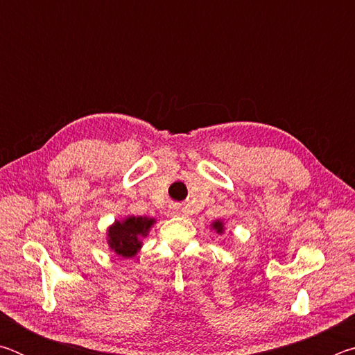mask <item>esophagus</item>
I'll list each match as a JSON object with an SVG mask.
<instances>
[{"label":"esophagus","mask_w":355,"mask_h":355,"mask_svg":"<svg viewBox=\"0 0 355 355\" xmlns=\"http://www.w3.org/2000/svg\"><path fill=\"white\" fill-rule=\"evenodd\" d=\"M180 213V208L178 207H173L172 208V214H178Z\"/></svg>","instance_id":"1"}]
</instances>
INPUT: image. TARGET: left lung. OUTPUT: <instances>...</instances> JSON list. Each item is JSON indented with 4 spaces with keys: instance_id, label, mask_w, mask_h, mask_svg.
Wrapping results in <instances>:
<instances>
[{
    "instance_id": "left-lung-1",
    "label": "left lung",
    "mask_w": 355,
    "mask_h": 355,
    "mask_svg": "<svg viewBox=\"0 0 355 355\" xmlns=\"http://www.w3.org/2000/svg\"><path fill=\"white\" fill-rule=\"evenodd\" d=\"M211 225H213V228H214V230L218 232V233H222V232H224V224H222L220 220H216V222H213Z\"/></svg>"
}]
</instances>
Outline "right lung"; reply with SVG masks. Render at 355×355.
I'll list each match as a JSON object with an SVG mask.
<instances>
[{"instance_id": "1", "label": "right lung", "mask_w": 355, "mask_h": 355, "mask_svg": "<svg viewBox=\"0 0 355 355\" xmlns=\"http://www.w3.org/2000/svg\"><path fill=\"white\" fill-rule=\"evenodd\" d=\"M155 224V219L142 218V216H130L123 222H116L107 230V244L123 258L135 257L141 249V238L147 236L150 227Z\"/></svg>"}]
</instances>
